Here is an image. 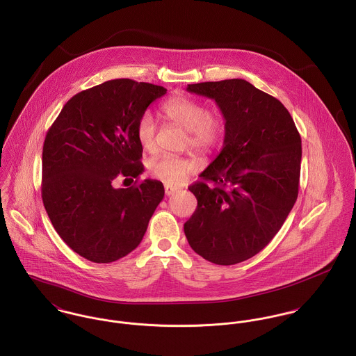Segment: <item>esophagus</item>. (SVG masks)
I'll use <instances>...</instances> for the list:
<instances>
[{"mask_svg": "<svg viewBox=\"0 0 356 356\" xmlns=\"http://www.w3.org/2000/svg\"><path fill=\"white\" fill-rule=\"evenodd\" d=\"M179 191V188H176V187H172V186H168V184H165V194L169 197V195H173L175 193H177Z\"/></svg>", "mask_w": 356, "mask_h": 356, "instance_id": "obj_1", "label": "esophagus"}]
</instances>
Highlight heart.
I'll list each match as a JSON object with an SVG mask.
<instances>
[{
    "label": "heart",
    "instance_id": "heart-1",
    "mask_svg": "<svg viewBox=\"0 0 356 356\" xmlns=\"http://www.w3.org/2000/svg\"><path fill=\"white\" fill-rule=\"evenodd\" d=\"M162 113L173 124L188 132L187 145L199 153H210L220 146L225 135V120L218 112L206 111L199 101L177 95L162 105ZM136 138L145 152L156 150V124L150 115H143L136 124ZM188 159L163 154L149 162V172L168 184H179L194 170Z\"/></svg>",
    "mask_w": 356,
    "mask_h": 356
}]
</instances>
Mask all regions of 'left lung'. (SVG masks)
<instances>
[{
    "label": "left lung",
    "instance_id": "8db88e82",
    "mask_svg": "<svg viewBox=\"0 0 356 356\" xmlns=\"http://www.w3.org/2000/svg\"><path fill=\"white\" fill-rule=\"evenodd\" d=\"M187 91L216 101L225 136L202 181L188 187L197 206L184 234L206 261L235 265L264 250L292 210L302 139L285 106L247 80L195 83Z\"/></svg>",
    "mask_w": 356,
    "mask_h": 356
}]
</instances>
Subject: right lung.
I'll use <instances>...</instances> for the list:
<instances>
[{
  "mask_svg": "<svg viewBox=\"0 0 356 356\" xmlns=\"http://www.w3.org/2000/svg\"><path fill=\"white\" fill-rule=\"evenodd\" d=\"M166 88L108 80L80 91L46 134L42 200L60 237L83 258L109 264L134 251L163 197L159 180L115 188L119 176L143 172L136 124Z\"/></svg>",
  "mask_w": 356,
  "mask_h": 356,
  "instance_id": "obj_1",
  "label": "right lung"
}]
</instances>
